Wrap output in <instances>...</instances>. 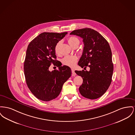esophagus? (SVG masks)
<instances>
[{"mask_svg":"<svg viewBox=\"0 0 135 135\" xmlns=\"http://www.w3.org/2000/svg\"><path fill=\"white\" fill-rule=\"evenodd\" d=\"M71 71L72 75L73 76H75V75H76V73H75V72L74 71V70L73 69H71Z\"/></svg>","mask_w":135,"mask_h":135,"instance_id":"34e87169","label":"esophagus"}]
</instances>
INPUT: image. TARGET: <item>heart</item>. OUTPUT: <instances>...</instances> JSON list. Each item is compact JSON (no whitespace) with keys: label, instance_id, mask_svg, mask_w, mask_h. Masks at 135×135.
I'll list each match as a JSON object with an SVG mask.
<instances>
[{"label":"heart","instance_id":"heart-1","mask_svg":"<svg viewBox=\"0 0 135 135\" xmlns=\"http://www.w3.org/2000/svg\"><path fill=\"white\" fill-rule=\"evenodd\" d=\"M68 42L69 45L73 47L75 45H79V40L78 38L72 36L68 39ZM61 43V41H59L56 45L55 51L57 54L59 50V47ZM78 57L76 56H65L62 60V62L64 65L73 67H74L77 62Z\"/></svg>","mask_w":135,"mask_h":135}]
</instances>
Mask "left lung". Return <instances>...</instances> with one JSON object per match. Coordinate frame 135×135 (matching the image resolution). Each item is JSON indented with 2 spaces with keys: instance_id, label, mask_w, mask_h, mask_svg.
Listing matches in <instances>:
<instances>
[{
  "instance_id": "left-lung-1",
  "label": "left lung",
  "mask_w": 135,
  "mask_h": 135,
  "mask_svg": "<svg viewBox=\"0 0 135 135\" xmlns=\"http://www.w3.org/2000/svg\"><path fill=\"white\" fill-rule=\"evenodd\" d=\"M70 34L83 38L84 47L78 65L90 67L89 71H75L83 79L79 92L85 98L97 99L105 93L112 81L113 64L109 44L101 34L90 28L74 30Z\"/></svg>"
}]
</instances>
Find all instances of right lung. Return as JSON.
<instances>
[{"label": "right lung", "instance_id": "add662e5", "mask_svg": "<svg viewBox=\"0 0 135 135\" xmlns=\"http://www.w3.org/2000/svg\"><path fill=\"white\" fill-rule=\"evenodd\" d=\"M67 32H44L32 40L26 50L24 72L27 87L38 99L48 102L60 94L62 87L71 75L67 66H61L56 60L55 47ZM51 63L59 67L58 70H49Z\"/></svg>", "mask_w": 135, "mask_h": 135}]
</instances>
